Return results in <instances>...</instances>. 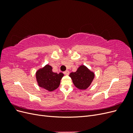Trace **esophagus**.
<instances>
[{
	"mask_svg": "<svg viewBox=\"0 0 133 133\" xmlns=\"http://www.w3.org/2000/svg\"><path fill=\"white\" fill-rule=\"evenodd\" d=\"M63 73H64V74H65V75H69V70H66V71H64Z\"/></svg>",
	"mask_w": 133,
	"mask_h": 133,
	"instance_id": "1",
	"label": "esophagus"
}]
</instances>
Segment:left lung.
Wrapping results in <instances>:
<instances>
[{"instance_id":"1","label":"left lung","mask_w":133,"mask_h":133,"mask_svg":"<svg viewBox=\"0 0 133 133\" xmlns=\"http://www.w3.org/2000/svg\"><path fill=\"white\" fill-rule=\"evenodd\" d=\"M69 76L74 85L79 89H86L90 86L94 78V74L84 65H81L75 72L71 73Z\"/></svg>"}]
</instances>
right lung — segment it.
I'll list each match as a JSON object with an SVG mask.
<instances>
[{
    "instance_id": "right-lung-1",
    "label": "right lung",
    "mask_w": 133,
    "mask_h": 133,
    "mask_svg": "<svg viewBox=\"0 0 133 133\" xmlns=\"http://www.w3.org/2000/svg\"><path fill=\"white\" fill-rule=\"evenodd\" d=\"M64 76L62 73L58 74L52 71V67L46 65L36 73V78L39 86L51 91L58 88L60 80Z\"/></svg>"
}]
</instances>
